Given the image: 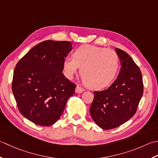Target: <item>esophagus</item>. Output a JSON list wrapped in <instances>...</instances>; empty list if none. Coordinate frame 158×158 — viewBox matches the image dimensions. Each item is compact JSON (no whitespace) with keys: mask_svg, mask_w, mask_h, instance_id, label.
Segmentation results:
<instances>
[{"mask_svg":"<svg viewBox=\"0 0 158 158\" xmlns=\"http://www.w3.org/2000/svg\"><path fill=\"white\" fill-rule=\"evenodd\" d=\"M84 91H85V89L82 88L81 86H77L76 88V90H75V91H76V93H81Z\"/></svg>","mask_w":158,"mask_h":158,"instance_id":"esophagus-1","label":"esophagus"}]
</instances>
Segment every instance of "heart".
Here are the masks:
<instances>
[{
    "instance_id": "obj_1",
    "label": "heart",
    "mask_w": 158,
    "mask_h": 158,
    "mask_svg": "<svg viewBox=\"0 0 158 158\" xmlns=\"http://www.w3.org/2000/svg\"><path fill=\"white\" fill-rule=\"evenodd\" d=\"M80 67V73L90 87L104 88L113 81L119 68V59L114 50L95 46H80L73 56L63 60L64 74L72 79Z\"/></svg>"
}]
</instances>
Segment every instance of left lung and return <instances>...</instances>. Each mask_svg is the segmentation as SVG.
Instances as JSON below:
<instances>
[{
	"label": "left lung",
	"mask_w": 158,
	"mask_h": 158,
	"mask_svg": "<svg viewBox=\"0 0 158 158\" xmlns=\"http://www.w3.org/2000/svg\"><path fill=\"white\" fill-rule=\"evenodd\" d=\"M121 69L107 89L94 91L90 114L99 127L110 130L120 126L136 113L143 94L142 73L127 53L115 48Z\"/></svg>",
	"instance_id": "obj_1"
}]
</instances>
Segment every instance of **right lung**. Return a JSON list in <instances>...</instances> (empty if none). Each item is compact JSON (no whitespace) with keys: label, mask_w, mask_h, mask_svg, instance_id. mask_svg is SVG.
Wrapping results in <instances>:
<instances>
[{"label":"right lung","mask_w":158,"mask_h":158,"mask_svg":"<svg viewBox=\"0 0 158 158\" xmlns=\"http://www.w3.org/2000/svg\"><path fill=\"white\" fill-rule=\"evenodd\" d=\"M72 42L46 40L31 49L16 65L12 91L20 113L41 126H50L60 117L76 85L62 73Z\"/></svg>","instance_id":"obj_1"}]
</instances>
